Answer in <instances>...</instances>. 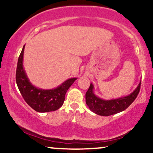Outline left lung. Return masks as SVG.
Instances as JSON below:
<instances>
[{"label":"left lung","mask_w":153,"mask_h":153,"mask_svg":"<svg viewBox=\"0 0 153 153\" xmlns=\"http://www.w3.org/2000/svg\"><path fill=\"white\" fill-rule=\"evenodd\" d=\"M141 81L137 87L128 96L118 99L106 100L101 99L94 94V86L91 83L88 90L85 94V102L91 111L96 114L108 117L123 111L131 104L140 92Z\"/></svg>","instance_id":"obj_1"}]
</instances>
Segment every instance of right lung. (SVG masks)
<instances>
[{
    "label": "right lung",
    "instance_id": "right-lung-1",
    "mask_svg": "<svg viewBox=\"0 0 153 153\" xmlns=\"http://www.w3.org/2000/svg\"><path fill=\"white\" fill-rule=\"evenodd\" d=\"M24 48L25 45L19 55L16 73V80L21 94L28 105L36 111L44 113L57 110L62 106L67 91L77 78L68 79L55 88L45 90L34 86L29 80L23 65Z\"/></svg>",
    "mask_w": 153,
    "mask_h": 153
}]
</instances>
